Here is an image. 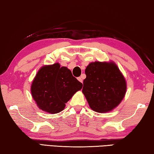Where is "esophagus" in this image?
<instances>
[{
    "label": "esophagus",
    "mask_w": 154,
    "mask_h": 154,
    "mask_svg": "<svg viewBox=\"0 0 154 154\" xmlns=\"http://www.w3.org/2000/svg\"><path fill=\"white\" fill-rule=\"evenodd\" d=\"M77 79L79 80V81L80 82H82V83L83 82V79H82V77H78V78H77Z\"/></svg>",
    "instance_id": "esophagus-1"
}]
</instances>
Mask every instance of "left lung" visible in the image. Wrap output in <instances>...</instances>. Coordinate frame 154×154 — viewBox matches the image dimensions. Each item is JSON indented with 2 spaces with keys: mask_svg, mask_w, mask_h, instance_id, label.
<instances>
[{
  "mask_svg": "<svg viewBox=\"0 0 154 154\" xmlns=\"http://www.w3.org/2000/svg\"><path fill=\"white\" fill-rule=\"evenodd\" d=\"M85 73L82 92L91 109L103 113L121 103L126 92V82L114 63L92 62Z\"/></svg>",
  "mask_w": 154,
  "mask_h": 154,
  "instance_id": "left-lung-1",
  "label": "left lung"
}]
</instances>
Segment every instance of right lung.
<instances>
[{
	"label": "right lung",
	"mask_w": 154,
	"mask_h": 154,
	"mask_svg": "<svg viewBox=\"0 0 154 154\" xmlns=\"http://www.w3.org/2000/svg\"><path fill=\"white\" fill-rule=\"evenodd\" d=\"M82 86L69 69L56 63L40 68L34 78L31 91L39 108L56 114L64 109L65 103Z\"/></svg>",
	"instance_id": "right-lung-1"
}]
</instances>
